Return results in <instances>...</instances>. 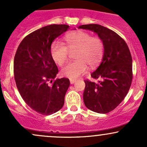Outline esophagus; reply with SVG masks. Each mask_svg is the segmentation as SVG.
I'll list each match as a JSON object with an SVG mask.
<instances>
[{
  "instance_id": "esophagus-1",
  "label": "esophagus",
  "mask_w": 147,
  "mask_h": 147,
  "mask_svg": "<svg viewBox=\"0 0 147 147\" xmlns=\"http://www.w3.org/2000/svg\"><path fill=\"white\" fill-rule=\"evenodd\" d=\"M70 82L71 84H73L74 83H75L76 82V79H70Z\"/></svg>"
}]
</instances>
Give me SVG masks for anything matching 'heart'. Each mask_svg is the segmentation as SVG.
I'll list each match as a JSON object with an SVG mask.
<instances>
[{"label":"heart","mask_w":147,"mask_h":147,"mask_svg":"<svg viewBox=\"0 0 147 147\" xmlns=\"http://www.w3.org/2000/svg\"><path fill=\"white\" fill-rule=\"evenodd\" d=\"M66 47L62 42L52 43L50 52L52 59L59 66L62 67L68 59L70 52L76 51L77 61L68 64L62 69L61 74L70 79H77L86 74L88 66L94 68L100 63L104 53L102 40L86 32L78 30L69 33L65 36Z\"/></svg>","instance_id":"heart-1"}]
</instances>
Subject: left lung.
Listing matches in <instances>:
<instances>
[{"instance_id":"left-lung-1","label":"left lung","mask_w":147,"mask_h":147,"mask_svg":"<svg viewBox=\"0 0 147 147\" xmlns=\"http://www.w3.org/2000/svg\"><path fill=\"white\" fill-rule=\"evenodd\" d=\"M78 28L91 30L104 45L102 62L91 74L97 83L85 80L84 102L90 111L108 113L125 98L133 79L132 57L127 44L117 33L97 24L80 25Z\"/></svg>"}]
</instances>
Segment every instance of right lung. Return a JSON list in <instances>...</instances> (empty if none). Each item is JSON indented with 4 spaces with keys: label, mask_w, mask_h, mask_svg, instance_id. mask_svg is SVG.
<instances>
[{
    "label": "right lung",
    "mask_w": 147,
    "mask_h": 147,
    "mask_svg": "<svg viewBox=\"0 0 147 147\" xmlns=\"http://www.w3.org/2000/svg\"><path fill=\"white\" fill-rule=\"evenodd\" d=\"M70 29L67 25H50L26 36L14 60L16 86L28 106L43 115L59 111L70 86L67 78L55 79L59 70L50 52L55 38Z\"/></svg>",
    "instance_id": "obj_1"
}]
</instances>
